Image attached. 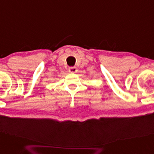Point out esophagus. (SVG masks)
<instances>
[{
    "label": "esophagus",
    "mask_w": 154,
    "mask_h": 154,
    "mask_svg": "<svg viewBox=\"0 0 154 154\" xmlns=\"http://www.w3.org/2000/svg\"><path fill=\"white\" fill-rule=\"evenodd\" d=\"M77 68L76 67H70L69 69H68V71L71 73H75L77 72Z\"/></svg>",
    "instance_id": "34e87169"
}]
</instances>
